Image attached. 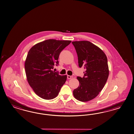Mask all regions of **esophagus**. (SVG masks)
Returning a JSON list of instances; mask_svg holds the SVG:
<instances>
[{"label": "esophagus", "instance_id": "obj_1", "mask_svg": "<svg viewBox=\"0 0 134 134\" xmlns=\"http://www.w3.org/2000/svg\"><path fill=\"white\" fill-rule=\"evenodd\" d=\"M67 78H68V79H70L73 78V76L68 75V76H67Z\"/></svg>", "mask_w": 134, "mask_h": 134}]
</instances>
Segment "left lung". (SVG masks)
<instances>
[{
    "label": "left lung",
    "instance_id": "8db88e82",
    "mask_svg": "<svg viewBox=\"0 0 134 134\" xmlns=\"http://www.w3.org/2000/svg\"><path fill=\"white\" fill-rule=\"evenodd\" d=\"M75 47L80 68L85 69L84 77H77L79 87L73 91L76 99L81 102L93 99L103 89L109 77L108 60L99 48L88 41L72 42Z\"/></svg>",
    "mask_w": 134,
    "mask_h": 134
}]
</instances>
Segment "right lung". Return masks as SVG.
<instances>
[{
	"mask_svg": "<svg viewBox=\"0 0 134 134\" xmlns=\"http://www.w3.org/2000/svg\"><path fill=\"white\" fill-rule=\"evenodd\" d=\"M71 41L47 40L35 44L28 52L25 64L28 83L35 93L44 99H52L58 94L66 75L52 70L58 65L60 53Z\"/></svg>",
	"mask_w": 134,
	"mask_h": 134,
	"instance_id": "right-lung-1",
	"label": "right lung"
}]
</instances>
